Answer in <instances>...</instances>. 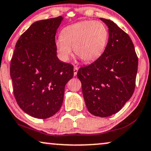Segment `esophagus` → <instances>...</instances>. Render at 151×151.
<instances>
[{"instance_id": "obj_1", "label": "esophagus", "mask_w": 151, "mask_h": 151, "mask_svg": "<svg viewBox=\"0 0 151 151\" xmlns=\"http://www.w3.org/2000/svg\"><path fill=\"white\" fill-rule=\"evenodd\" d=\"M78 70V67L77 66H74V67H73V73H74V76L77 75Z\"/></svg>"}]
</instances>
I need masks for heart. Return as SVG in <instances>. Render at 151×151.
Segmentation results:
<instances>
[{
  "label": "heart",
  "mask_w": 151,
  "mask_h": 151,
  "mask_svg": "<svg viewBox=\"0 0 151 151\" xmlns=\"http://www.w3.org/2000/svg\"><path fill=\"white\" fill-rule=\"evenodd\" d=\"M109 40V31L101 22H81L64 28L60 38L55 45L59 58L68 61L73 55L85 63H90L99 58L105 50Z\"/></svg>",
  "instance_id": "b5f03b06"
}]
</instances>
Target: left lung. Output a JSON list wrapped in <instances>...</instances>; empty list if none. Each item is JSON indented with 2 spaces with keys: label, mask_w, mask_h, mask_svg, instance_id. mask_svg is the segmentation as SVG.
Returning <instances> with one entry per match:
<instances>
[{
  "label": "left lung",
  "mask_w": 151,
  "mask_h": 151,
  "mask_svg": "<svg viewBox=\"0 0 151 151\" xmlns=\"http://www.w3.org/2000/svg\"><path fill=\"white\" fill-rule=\"evenodd\" d=\"M109 38L99 58L78 70L89 112L95 116H111L129 101L135 89L138 57L127 33L106 19Z\"/></svg>",
  "instance_id": "1"
}]
</instances>
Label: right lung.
<instances>
[{"label":"right lung","mask_w":151,"mask_h":151,"mask_svg":"<svg viewBox=\"0 0 151 151\" xmlns=\"http://www.w3.org/2000/svg\"><path fill=\"white\" fill-rule=\"evenodd\" d=\"M63 17L34 22L17 42L10 77L17 103L31 116L46 119L59 111L73 66L57 57L55 35Z\"/></svg>","instance_id":"1"}]
</instances>
